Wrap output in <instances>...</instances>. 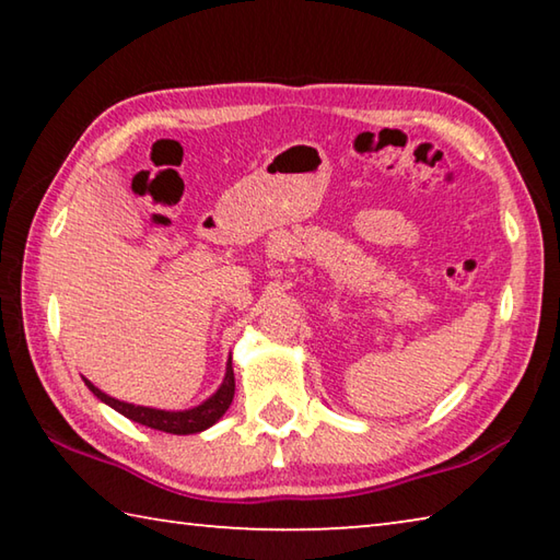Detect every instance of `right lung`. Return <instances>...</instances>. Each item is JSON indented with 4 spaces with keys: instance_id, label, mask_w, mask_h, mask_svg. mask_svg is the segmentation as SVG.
Masks as SVG:
<instances>
[{
    "instance_id": "right-lung-1",
    "label": "right lung",
    "mask_w": 560,
    "mask_h": 560,
    "mask_svg": "<svg viewBox=\"0 0 560 560\" xmlns=\"http://www.w3.org/2000/svg\"><path fill=\"white\" fill-rule=\"evenodd\" d=\"M83 383L89 385V390L98 397L101 402L110 405L113 410H118L120 415H126L128 420L145 424V428H153L160 432H170V434H197L220 420V417L230 410L232 397H234V371H232V358L226 363V375L212 397H207L202 405L192 407V410H179V412H170V410H155V407H143V405H130V402H120L116 397L106 395L98 390L96 385L83 377Z\"/></svg>"
}]
</instances>
